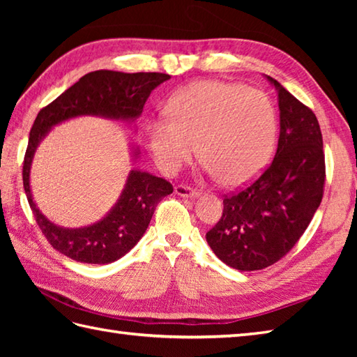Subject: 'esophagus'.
Segmentation results:
<instances>
[{"instance_id": "34e87169", "label": "esophagus", "mask_w": 357, "mask_h": 357, "mask_svg": "<svg viewBox=\"0 0 357 357\" xmlns=\"http://www.w3.org/2000/svg\"><path fill=\"white\" fill-rule=\"evenodd\" d=\"M174 193L179 196H185V198H195V196L199 195V190H196V188H193L190 185L178 184L176 187H174Z\"/></svg>"}]
</instances>
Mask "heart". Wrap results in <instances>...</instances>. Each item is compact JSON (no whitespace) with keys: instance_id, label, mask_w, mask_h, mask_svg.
Segmentation results:
<instances>
[{"instance_id":"b5f03b06","label":"heart","mask_w":357,"mask_h":357,"mask_svg":"<svg viewBox=\"0 0 357 357\" xmlns=\"http://www.w3.org/2000/svg\"><path fill=\"white\" fill-rule=\"evenodd\" d=\"M167 115L150 121L147 142L159 169L176 173L199 155L227 187L250 183L271 158L278 116L259 90L225 81H195L167 102Z\"/></svg>"}]
</instances>
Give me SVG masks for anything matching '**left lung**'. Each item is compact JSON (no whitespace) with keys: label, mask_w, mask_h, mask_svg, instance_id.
<instances>
[{"label":"left lung","mask_w":357,"mask_h":357,"mask_svg":"<svg viewBox=\"0 0 357 357\" xmlns=\"http://www.w3.org/2000/svg\"><path fill=\"white\" fill-rule=\"evenodd\" d=\"M278 90L280 132L271 164L252 184L225 195L222 216L206 234L230 267H270L290 252L321 206L325 185L322 133L313 110L267 77Z\"/></svg>","instance_id":"left-lung-1"}]
</instances>
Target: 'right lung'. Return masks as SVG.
I'll list each match as a JSON object with an SVG mask.
<instances>
[{"label":"right lung","mask_w":357,"mask_h":357,"mask_svg":"<svg viewBox=\"0 0 357 357\" xmlns=\"http://www.w3.org/2000/svg\"><path fill=\"white\" fill-rule=\"evenodd\" d=\"M167 79H170V75L158 72H90L38 113L29 135L22 164V184L38 227L59 253L84 264H110L119 259L138 244L158 202L173 192V185L164 178L132 170L123 195L107 216L84 229H63L40 213L30 195L29 173L36 146L50 127L73 116L138 118L151 90Z\"/></svg>","instance_id":"right-lung-1"}]
</instances>
